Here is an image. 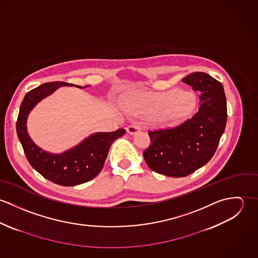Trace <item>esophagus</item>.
Returning a JSON list of instances; mask_svg holds the SVG:
<instances>
[{
	"label": "esophagus",
	"mask_w": 258,
	"mask_h": 258,
	"mask_svg": "<svg viewBox=\"0 0 258 258\" xmlns=\"http://www.w3.org/2000/svg\"><path fill=\"white\" fill-rule=\"evenodd\" d=\"M126 130H127V132H128L129 134L134 135V134L138 133V132L141 130V127H140L139 125H137V124H132V125L128 126Z\"/></svg>",
	"instance_id": "34e87169"
}]
</instances>
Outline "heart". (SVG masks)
<instances>
[{
	"label": "heart",
	"instance_id": "1",
	"mask_svg": "<svg viewBox=\"0 0 258 258\" xmlns=\"http://www.w3.org/2000/svg\"><path fill=\"white\" fill-rule=\"evenodd\" d=\"M126 105L129 111L148 119H182L196 107V96L190 92L172 90L166 93L139 92L131 95Z\"/></svg>",
	"mask_w": 258,
	"mask_h": 258
}]
</instances>
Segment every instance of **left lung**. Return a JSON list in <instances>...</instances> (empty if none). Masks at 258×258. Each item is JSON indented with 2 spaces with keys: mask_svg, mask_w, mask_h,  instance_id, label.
I'll use <instances>...</instances> for the list:
<instances>
[{
  "mask_svg": "<svg viewBox=\"0 0 258 258\" xmlns=\"http://www.w3.org/2000/svg\"><path fill=\"white\" fill-rule=\"evenodd\" d=\"M182 81L201 92L199 111L176 127L149 131L152 144L143 152L152 171L173 178L190 175L213 158L227 119L220 81L205 73L188 74Z\"/></svg>",
  "mask_w": 258,
  "mask_h": 258,
  "instance_id": "obj_1",
  "label": "left lung"
}]
</instances>
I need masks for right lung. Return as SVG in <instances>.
Returning <instances> with one entry per match:
<instances>
[{"mask_svg":"<svg viewBox=\"0 0 258 258\" xmlns=\"http://www.w3.org/2000/svg\"><path fill=\"white\" fill-rule=\"evenodd\" d=\"M68 85L72 86L74 84L53 81L43 83L29 91L21 104L16 128L19 140L31 166L43 178L54 184L74 186L86 183L99 174L112 143L123 136L126 131L125 129H118L114 132L95 133L79 145L59 155L47 153L37 147L27 131L28 115L42 98L48 96L60 86Z\"/></svg>","mask_w":258,"mask_h":258,"instance_id":"1","label":"right lung"}]
</instances>
